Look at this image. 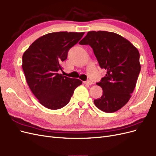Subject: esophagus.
I'll use <instances>...</instances> for the list:
<instances>
[{
	"label": "esophagus",
	"mask_w": 156,
	"mask_h": 156,
	"mask_svg": "<svg viewBox=\"0 0 156 156\" xmlns=\"http://www.w3.org/2000/svg\"><path fill=\"white\" fill-rule=\"evenodd\" d=\"M84 84H90V85H91V84H93V82L92 81H84V82H83Z\"/></svg>",
	"instance_id": "1"
}]
</instances>
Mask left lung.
<instances>
[{
	"instance_id": "1",
	"label": "left lung",
	"mask_w": 156,
	"mask_h": 156,
	"mask_svg": "<svg viewBox=\"0 0 156 156\" xmlns=\"http://www.w3.org/2000/svg\"><path fill=\"white\" fill-rule=\"evenodd\" d=\"M79 44L90 46L100 68L107 70L97 83L103 95L94 104L105 112L120 109L131 97L140 73L138 49L124 37L107 31H90Z\"/></svg>"
}]
</instances>
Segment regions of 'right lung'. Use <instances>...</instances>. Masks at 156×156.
Segmentation results:
<instances>
[{
	"label": "right lung",
	"instance_id": "1",
	"mask_svg": "<svg viewBox=\"0 0 156 156\" xmlns=\"http://www.w3.org/2000/svg\"><path fill=\"white\" fill-rule=\"evenodd\" d=\"M84 32H58L35 40L23 55L22 68L32 92L42 105L59 109L66 105L81 80L63 76L62 63L69 49L81 39Z\"/></svg>",
	"mask_w": 156,
	"mask_h": 156
}]
</instances>
